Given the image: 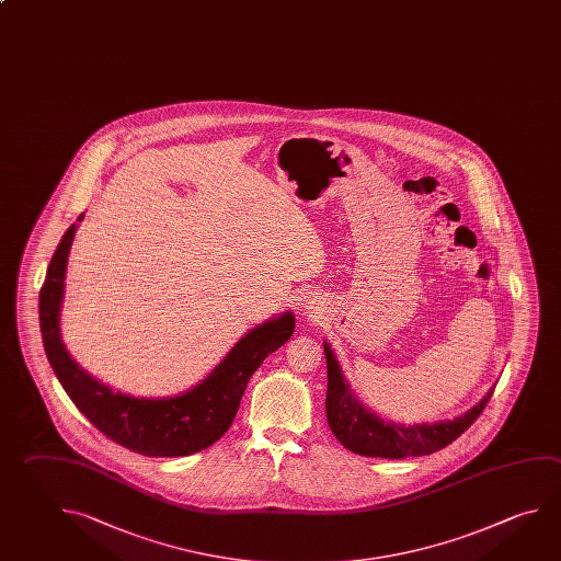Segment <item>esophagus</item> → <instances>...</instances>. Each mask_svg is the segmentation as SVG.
<instances>
[{
  "mask_svg": "<svg viewBox=\"0 0 561 561\" xmlns=\"http://www.w3.org/2000/svg\"><path fill=\"white\" fill-rule=\"evenodd\" d=\"M305 313H317L319 311V307L314 301H305L304 304ZM317 317V314H314Z\"/></svg>",
  "mask_w": 561,
  "mask_h": 561,
  "instance_id": "esophagus-1",
  "label": "esophagus"
}]
</instances>
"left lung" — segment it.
Instances as JSON below:
<instances>
[{"instance_id":"obj_1","label":"left lung","mask_w":561,"mask_h":561,"mask_svg":"<svg viewBox=\"0 0 561 561\" xmlns=\"http://www.w3.org/2000/svg\"><path fill=\"white\" fill-rule=\"evenodd\" d=\"M327 358V400L324 412L334 437L343 443L348 451L363 457H382V459H405L432 455L455 442L479 415L491 400L494 386L482 396L471 410L462 412L453 420L439 422L405 423L383 420L378 413L366 408L354 393L331 344L323 341Z\"/></svg>"}]
</instances>
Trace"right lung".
<instances>
[{"mask_svg":"<svg viewBox=\"0 0 561 561\" xmlns=\"http://www.w3.org/2000/svg\"><path fill=\"white\" fill-rule=\"evenodd\" d=\"M82 218L84 213L60 238L39 294L43 346L60 386L96 430L129 451L146 457H185L207 449L228 432L257 366L294 334L295 314L284 311L250 329L187 392L168 398L116 392L70 356L60 333L70 247Z\"/></svg>","mask_w":561,"mask_h":561,"instance_id":"right-lung-1","label":"right lung"}]
</instances>
